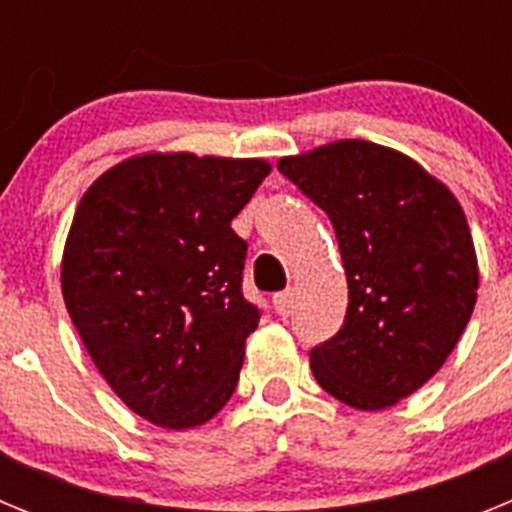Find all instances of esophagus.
<instances>
[{"instance_id": "obj_1", "label": "esophagus", "mask_w": 512, "mask_h": 512, "mask_svg": "<svg viewBox=\"0 0 512 512\" xmlns=\"http://www.w3.org/2000/svg\"><path fill=\"white\" fill-rule=\"evenodd\" d=\"M292 307H295V292H292V289H287V292H279V295L274 297V310H277L282 318H289Z\"/></svg>"}]
</instances>
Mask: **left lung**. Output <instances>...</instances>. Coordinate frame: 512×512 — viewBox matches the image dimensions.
I'll return each mask as SVG.
<instances>
[{
    "mask_svg": "<svg viewBox=\"0 0 512 512\" xmlns=\"http://www.w3.org/2000/svg\"><path fill=\"white\" fill-rule=\"evenodd\" d=\"M277 169L330 217L346 269V318L310 351L312 374L351 408H390L441 369L472 318L479 271L464 210L413 158L369 140Z\"/></svg>",
    "mask_w": 512,
    "mask_h": 512,
    "instance_id": "left-lung-1",
    "label": "left lung"
}]
</instances>
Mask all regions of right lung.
Masks as SVG:
<instances>
[{"label": "right lung", "mask_w": 512, "mask_h": 512, "mask_svg": "<svg viewBox=\"0 0 512 512\" xmlns=\"http://www.w3.org/2000/svg\"><path fill=\"white\" fill-rule=\"evenodd\" d=\"M261 158L148 153L104 171L76 207L66 310L115 395L161 428H194L235 392L261 310L243 297L248 243L230 228Z\"/></svg>", "instance_id": "1"}]
</instances>
